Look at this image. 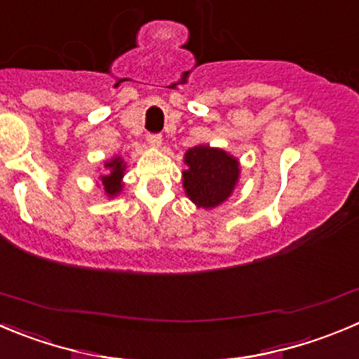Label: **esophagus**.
<instances>
[{
  "instance_id": "34e87169",
  "label": "esophagus",
  "mask_w": 359,
  "mask_h": 359,
  "mask_svg": "<svg viewBox=\"0 0 359 359\" xmlns=\"http://www.w3.org/2000/svg\"><path fill=\"white\" fill-rule=\"evenodd\" d=\"M146 139H148L149 144L155 146V148H156V146L162 144V135H160V134H148V135H146Z\"/></svg>"
}]
</instances>
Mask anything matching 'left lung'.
Segmentation results:
<instances>
[{"label":"left lung","mask_w":359,"mask_h":359,"mask_svg":"<svg viewBox=\"0 0 359 359\" xmlns=\"http://www.w3.org/2000/svg\"><path fill=\"white\" fill-rule=\"evenodd\" d=\"M185 162L183 187L197 206L215 208L231 196L240 176L236 158L222 149L196 146L187 151Z\"/></svg>","instance_id":"1"}]
</instances>
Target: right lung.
Returning <instances> with one entry per match:
<instances>
[{
  "label": "right lung",
  "instance_id": "right-lung-1",
  "mask_svg": "<svg viewBox=\"0 0 359 359\" xmlns=\"http://www.w3.org/2000/svg\"><path fill=\"white\" fill-rule=\"evenodd\" d=\"M105 167L109 169V174L107 176H102V185H104V190L109 196H116L121 190V177L125 165H123L121 158H114L105 163Z\"/></svg>",
  "mask_w": 359,
  "mask_h": 359
}]
</instances>
